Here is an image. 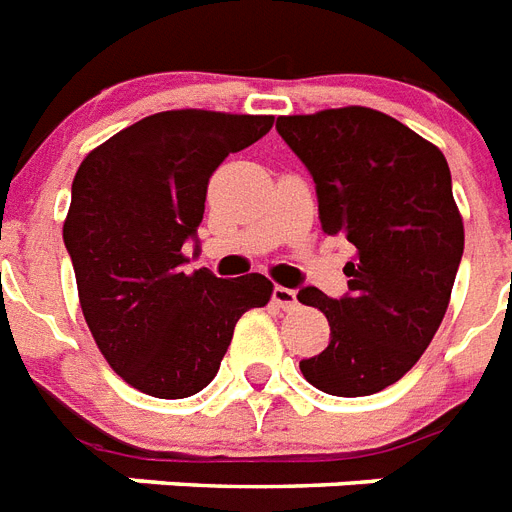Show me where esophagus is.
Instances as JSON below:
<instances>
[{
    "instance_id": "1",
    "label": "esophagus",
    "mask_w": 512,
    "mask_h": 512,
    "mask_svg": "<svg viewBox=\"0 0 512 512\" xmlns=\"http://www.w3.org/2000/svg\"><path fill=\"white\" fill-rule=\"evenodd\" d=\"M272 301H275L280 309H296L298 306V298H296V290H290V288H282V285H277L275 290H272Z\"/></svg>"
}]
</instances>
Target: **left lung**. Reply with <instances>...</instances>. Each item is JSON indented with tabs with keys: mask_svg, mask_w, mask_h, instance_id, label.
Masks as SVG:
<instances>
[{
	"mask_svg": "<svg viewBox=\"0 0 512 512\" xmlns=\"http://www.w3.org/2000/svg\"><path fill=\"white\" fill-rule=\"evenodd\" d=\"M277 132L317 185L322 232L357 248L346 296L298 290L330 325L327 349L298 367L325 394H378L412 370L447 314L465 248L447 158L362 105L280 116Z\"/></svg>",
	"mask_w": 512,
	"mask_h": 512,
	"instance_id": "1",
	"label": "left lung"
}]
</instances>
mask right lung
Listing matches in <instances>:
<instances>
[{"label":"right lung","instance_id":"obj_1","mask_svg":"<svg viewBox=\"0 0 512 512\" xmlns=\"http://www.w3.org/2000/svg\"><path fill=\"white\" fill-rule=\"evenodd\" d=\"M275 116L163 110L81 161L63 224L79 301L108 365L142 394L185 399L219 372L237 320L267 306L264 275L182 272L203 222L208 179Z\"/></svg>","mask_w":512,"mask_h":512}]
</instances>
